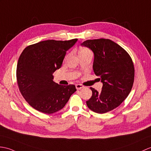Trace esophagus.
Segmentation results:
<instances>
[{"label": "esophagus", "mask_w": 151, "mask_h": 151, "mask_svg": "<svg viewBox=\"0 0 151 151\" xmlns=\"http://www.w3.org/2000/svg\"><path fill=\"white\" fill-rule=\"evenodd\" d=\"M76 89H80L82 88H83V86L82 85V84H76Z\"/></svg>", "instance_id": "esophagus-1"}]
</instances>
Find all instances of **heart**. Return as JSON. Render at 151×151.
Wrapping results in <instances>:
<instances>
[{
	"instance_id": "1",
	"label": "heart",
	"mask_w": 151,
	"mask_h": 151,
	"mask_svg": "<svg viewBox=\"0 0 151 151\" xmlns=\"http://www.w3.org/2000/svg\"><path fill=\"white\" fill-rule=\"evenodd\" d=\"M91 52V51L89 50V49H87L86 47H83L81 48L79 51V54H83V53H87V52Z\"/></svg>"
}]
</instances>
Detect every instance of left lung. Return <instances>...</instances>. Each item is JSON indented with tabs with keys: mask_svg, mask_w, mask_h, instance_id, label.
Returning <instances> with one entry per match:
<instances>
[{
	"mask_svg": "<svg viewBox=\"0 0 151 151\" xmlns=\"http://www.w3.org/2000/svg\"><path fill=\"white\" fill-rule=\"evenodd\" d=\"M81 45L93 52V71L103 83L100 92L91 87L92 96L86 101L87 106L99 114L113 110L131 91L134 78L132 59L124 49L109 39L87 40Z\"/></svg>",
	"mask_w": 151,
	"mask_h": 151,
	"instance_id": "obj_1",
	"label": "left lung"
}]
</instances>
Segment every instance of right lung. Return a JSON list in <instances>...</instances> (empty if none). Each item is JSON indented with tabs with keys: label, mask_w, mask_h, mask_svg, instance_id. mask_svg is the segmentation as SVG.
<instances>
[{
	"label": "right lung",
	"mask_w": 151,
	"mask_h": 151,
	"mask_svg": "<svg viewBox=\"0 0 151 151\" xmlns=\"http://www.w3.org/2000/svg\"><path fill=\"white\" fill-rule=\"evenodd\" d=\"M78 40H48L24 49L17 62V80L23 97L31 107L45 114L65 106L76 89L74 85L53 82V73L62 66L66 52Z\"/></svg>",
	"instance_id": "add662e5"
}]
</instances>
